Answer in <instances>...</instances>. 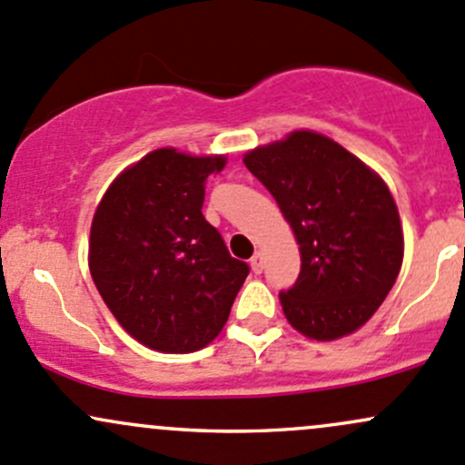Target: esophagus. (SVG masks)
<instances>
[{
	"instance_id": "obj_1",
	"label": "esophagus",
	"mask_w": 465,
	"mask_h": 465,
	"mask_svg": "<svg viewBox=\"0 0 465 465\" xmlns=\"http://www.w3.org/2000/svg\"><path fill=\"white\" fill-rule=\"evenodd\" d=\"M249 265H252V272L253 273H261L262 272V256H261V253H256V256H253L252 261H249Z\"/></svg>"
}]
</instances>
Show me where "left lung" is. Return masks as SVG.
Returning a JSON list of instances; mask_svg holds the SVG:
<instances>
[{
	"instance_id": "obj_1",
	"label": "left lung",
	"mask_w": 465,
	"mask_h": 465,
	"mask_svg": "<svg viewBox=\"0 0 465 465\" xmlns=\"http://www.w3.org/2000/svg\"><path fill=\"white\" fill-rule=\"evenodd\" d=\"M242 163L276 198L301 249V273L278 294L290 325L316 341L365 325L403 262V229L388 184L314 131L258 146Z\"/></svg>"
}]
</instances>
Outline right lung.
Segmentation results:
<instances>
[{
	"label": "right lung",
	"mask_w": 465,
	"mask_h": 465,
	"mask_svg": "<svg viewBox=\"0 0 465 465\" xmlns=\"http://www.w3.org/2000/svg\"><path fill=\"white\" fill-rule=\"evenodd\" d=\"M224 155L155 149L106 189L91 224L89 270L117 322L167 354L212 343L245 282L247 262L227 252L203 216L204 180Z\"/></svg>",
	"instance_id": "add662e5"
}]
</instances>
